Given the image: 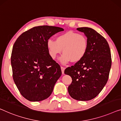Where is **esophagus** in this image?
Returning <instances> with one entry per match:
<instances>
[{
    "instance_id": "obj_1",
    "label": "esophagus",
    "mask_w": 121,
    "mask_h": 121,
    "mask_svg": "<svg viewBox=\"0 0 121 121\" xmlns=\"http://www.w3.org/2000/svg\"><path fill=\"white\" fill-rule=\"evenodd\" d=\"M64 70H65V68L61 66V70H62V73L63 74H64Z\"/></svg>"
}]
</instances>
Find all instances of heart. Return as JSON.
<instances>
[{"label":"heart","mask_w":121,"mask_h":121,"mask_svg":"<svg viewBox=\"0 0 121 121\" xmlns=\"http://www.w3.org/2000/svg\"><path fill=\"white\" fill-rule=\"evenodd\" d=\"M88 41L86 36L82 34L68 31L58 36L56 40L49 39L47 48L52 59L63 54L60 62L63 64L70 62L76 63L82 60L88 51Z\"/></svg>","instance_id":"1"}]
</instances>
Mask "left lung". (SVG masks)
Here are the masks:
<instances>
[{
	"label": "left lung",
	"mask_w": 121,
	"mask_h": 121,
	"mask_svg": "<svg viewBox=\"0 0 121 121\" xmlns=\"http://www.w3.org/2000/svg\"><path fill=\"white\" fill-rule=\"evenodd\" d=\"M88 41V51L83 58L65 70V74L72 78L68 90L73 99L88 101L99 94L107 83L111 66L109 45L102 35L94 29L81 27Z\"/></svg>",
	"instance_id": "8db88e82"
}]
</instances>
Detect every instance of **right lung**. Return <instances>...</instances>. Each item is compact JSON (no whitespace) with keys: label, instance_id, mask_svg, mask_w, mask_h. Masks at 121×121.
<instances>
[{"label":"right lung","instance_id":"right-lung-1","mask_svg":"<svg viewBox=\"0 0 121 121\" xmlns=\"http://www.w3.org/2000/svg\"><path fill=\"white\" fill-rule=\"evenodd\" d=\"M63 30L53 26L35 27L22 33L14 43L11 57L13 81L29 101L48 98L62 75L60 66L49 54L47 41Z\"/></svg>","mask_w":121,"mask_h":121}]
</instances>
